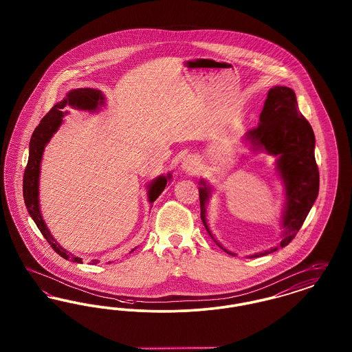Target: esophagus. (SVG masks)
I'll use <instances>...</instances> for the list:
<instances>
[{"label":"esophagus","mask_w":352,"mask_h":352,"mask_svg":"<svg viewBox=\"0 0 352 352\" xmlns=\"http://www.w3.org/2000/svg\"><path fill=\"white\" fill-rule=\"evenodd\" d=\"M182 168H184V171L188 173V174L197 173L198 168H198V161H197V158H195L194 155L186 157L184 160V164H182Z\"/></svg>","instance_id":"obj_1"}]
</instances>
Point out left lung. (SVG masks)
I'll return each mask as SVG.
<instances>
[{"instance_id": "left-lung-1", "label": "left lung", "mask_w": 352, "mask_h": 352, "mask_svg": "<svg viewBox=\"0 0 352 352\" xmlns=\"http://www.w3.org/2000/svg\"><path fill=\"white\" fill-rule=\"evenodd\" d=\"M245 138L253 145L254 151L264 149L278 157L277 170L286 190L283 217L284 234L280 243V248H284L301 230L319 191L318 165L314 155L316 135L309 121L298 111L297 98L292 88L277 85L269 89L268 98L260 115V124L248 131ZM201 218L206 230L211 234L206 221V201L210 198L211 190L204 181H201ZM274 251L277 248L257 253L253 257L265 256Z\"/></svg>"}]
</instances>
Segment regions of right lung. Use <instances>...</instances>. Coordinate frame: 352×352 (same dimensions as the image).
<instances>
[{"instance_id": "obj_1", "label": "right lung", "mask_w": 352, "mask_h": 352, "mask_svg": "<svg viewBox=\"0 0 352 352\" xmlns=\"http://www.w3.org/2000/svg\"><path fill=\"white\" fill-rule=\"evenodd\" d=\"M104 102V96L100 91L98 89H92V88H78V89H72L69 91L65 100L56 102L50 109V112L41 120L39 125L35 128L32 140H30V146H29V160H28V165L25 168V174H23V199L26 208L30 214V217L33 218L36 227L39 228L41 234H43V237L47 240V243L50 244L51 248L56 252L59 256H62L66 260H71L74 263H80L82 264V258L76 257L71 253H68L66 250H63L56 241L55 239L51 236L50 231L47 230L41 211H39V201H38V182H39V170H41V160H42V154L45 151L46 144L50 141L52 134L58 131V128L62 124V118L65 116V112L62 111L66 105H71L79 109H85V111H95L96 108H99ZM171 178V175L168 174L166 177H158L155 181H153L149 184V201L153 203L155 201L160 194L165 190L168 179ZM94 264H96V260H92Z\"/></svg>"}]
</instances>
